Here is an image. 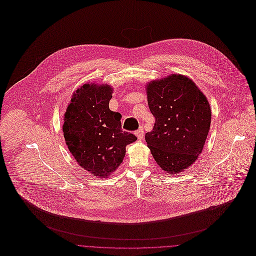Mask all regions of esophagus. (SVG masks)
<instances>
[{
	"mask_svg": "<svg viewBox=\"0 0 256 256\" xmlns=\"http://www.w3.org/2000/svg\"><path fill=\"white\" fill-rule=\"evenodd\" d=\"M136 136H137V138H138V140H142L143 138H144V130H143V128H140V129H138L137 131H136Z\"/></svg>",
	"mask_w": 256,
	"mask_h": 256,
	"instance_id": "34e87169",
	"label": "esophagus"
}]
</instances>
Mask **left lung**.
<instances>
[{"label":"left lung","mask_w":256,"mask_h":256,"mask_svg":"<svg viewBox=\"0 0 256 256\" xmlns=\"http://www.w3.org/2000/svg\"><path fill=\"white\" fill-rule=\"evenodd\" d=\"M148 104L156 121L145 136L156 164L178 174L201 154L211 124V108L195 82L170 74L146 84Z\"/></svg>","instance_id":"left-lung-1"}]
</instances>
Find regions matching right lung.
I'll list each match as a JSON object with an SVG mask.
<instances>
[{
	"label": "right lung",
	"instance_id": "right-lung-1",
	"mask_svg": "<svg viewBox=\"0 0 256 256\" xmlns=\"http://www.w3.org/2000/svg\"><path fill=\"white\" fill-rule=\"evenodd\" d=\"M112 88L84 84L71 98L64 114L66 144L76 162L94 176L104 178L121 164L126 146L137 137L122 131L121 114L110 110Z\"/></svg>",
	"mask_w": 256,
	"mask_h": 256
}]
</instances>
